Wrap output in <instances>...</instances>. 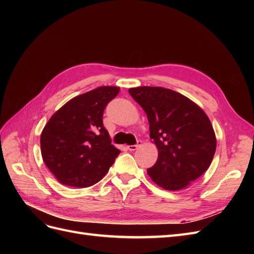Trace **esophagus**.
Instances as JSON below:
<instances>
[{"label":"esophagus","mask_w":254,"mask_h":254,"mask_svg":"<svg viewBox=\"0 0 254 254\" xmlns=\"http://www.w3.org/2000/svg\"><path fill=\"white\" fill-rule=\"evenodd\" d=\"M140 144H141V141H137V144H136V145H129V146H127V148H128L130 151H134V150L137 149V147H139Z\"/></svg>","instance_id":"1"}]
</instances>
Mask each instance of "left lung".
I'll list each match as a JSON object with an SVG mask.
<instances>
[{"instance_id": "obj_1", "label": "left lung", "mask_w": 254, "mask_h": 254, "mask_svg": "<svg viewBox=\"0 0 254 254\" xmlns=\"http://www.w3.org/2000/svg\"><path fill=\"white\" fill-rule=\"evenodd\" d=\"M129 93L147 115L158 160L147 174L164 190L186 189L209 166L216 136L205 112L190 98L162 87H136Z\"/></svg>"}]
</instances>
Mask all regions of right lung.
Segmentation results:
<instances>
[{
    "label": "right lung",
    "instance_id": "add662e5",
    "mask_svg": "<svg viewBox=\"0 0 254 254\" xmlns=\"http://www.w3.org/2000/svg\"><path fill=\"white\" fill-rule=\"evenodd\" d=\"M119 92V87L105 86L76 96L44 126L40 137L43 162L61 184L94 186L120 155L103 124L106 106Z\"/></svg>",
    "mask_w": 254,
    "mask_h": 254
}]
</instances>
